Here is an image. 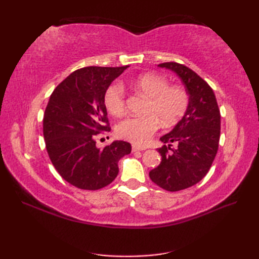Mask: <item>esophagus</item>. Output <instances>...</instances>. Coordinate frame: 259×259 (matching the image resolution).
<instances>
[{
  "mask_svg": "<svg viewBox=\"0 0 259 259\" xmlns=\"http://www.w3.org/2000/svg\"><path fill=\"white\" fill-rule=\"evenodd\" d=\"M145 148L142 147H138V146H133V151L137 152V151H144Z\"/></svg>",
  "mask_w": 259,
  "mask_h": 259,
  "instance_id": "esophagus-1",
  "label": "esophagus"
}]
</instances>
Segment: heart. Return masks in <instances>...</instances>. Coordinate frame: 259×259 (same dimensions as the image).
Wrapping results in <instances>:
<instances>
[{
    "mask_svg": "<svg viewBox=\"0 0 259 259\" xmlns=\"http://www.w3.org/2000/svg\"><path fill=\"white\" fill-rule=\"evenodd\" d=\"M137 91L149 99L144 117L126 118L117 125L121 139L135 145H146L160 128L172 125L184 117L189 106V96L184 87L169 85L164 76L157 73L140 74L131 81ZM104 106L113 115L122 114L125 108V93L118 82L110 84L104 93Z\"/></svg>",
    "mask_w": 259,
    "mask_h": 259,
    "instance_id": "b5f03b06",
    "label": "heart"
}]
</instances>
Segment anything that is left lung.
Here are the masks:
<instances>
[{
	"label": "left lung",
	"mask_w": 259,
	"mask_h": 259,
	"mask_svg": "<svg viewBox=\"0 0 259 259\" xmlns=\"http://www.w3.org/2000/svg\"><path fill=\"white\" fill-rule=\"evenodd\" d=\"M159 67L177 73L189 95V106L175 128L160 138L164 144L158 149L161 162L149 177L164 190L179 191L199 183L210 169L221 138V111L210 85L195 71L177 62Z\"/></svg>",
	"instance_id": "1"
}]
</instances>
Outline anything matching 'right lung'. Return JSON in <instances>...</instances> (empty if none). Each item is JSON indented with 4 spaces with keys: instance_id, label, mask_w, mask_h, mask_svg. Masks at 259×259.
<instances>
[{
    "instance_id": "add662e5",
    "label": "right lung",
    "mask_w": 259,
    "mask_h": 259,
    "mask_svg": "<svg viewBox=\"0 0 259 259\" xmlns=\"http://www.w3.org/2000/svg\"><path fill=\"white\" fill-rule=\"evenodd\" d=\"M128 68L85 67L74 71L50 97L43 117V136L51 162L60 176L76 188L98 190L119 172L118 162L131 152L125 141H113L103 149L99 135L110 131L104 93Z\"/></svg>"
}]
</instances>
